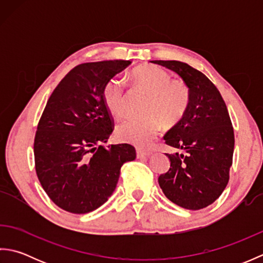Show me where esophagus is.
I'll return each instance as SVG.
<instances>
[{
  "label": "esophagus",
  "mask_w": 263,
  "mask_h": 263,
  "mask_svg": "<svg viewBox=\"0 0 263 263\" xmlns=\"http://www.w3.org/2000/svg\"><path fill=\"white\" fill-rule=\"evenodd\" d=\"M152 155L150 152H147V150H143V149H138L137 150V157L138 158H142V157H148V156Z\"/></svg>",
  "instance_id": "34e87169"
}]
</instances>
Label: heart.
I'll return each mask as SVG.
<instances>
[{
  "mask_svg": "<svg viewBox=\"0 0 263 263\" xmlns=\"http://www.w3.org/2000/svg\"><path fill=\"white\" fill-rule=\"evenodd\" d=\"M137 82L152 93L144 109L146 117H130L117 126V137L138 147H149L160 135L163 124L172 127L178 124L191 103V92L185 82L172 80L171 76L157 65H142L133 71ZM103 99L106 107L115 116L126 111L125 81L113 77L105 83Z\"/></svg>",
  "mask_w": 263,
  "mask_h": 263,
  "instance_id": "obj_1",
  "label": "heart"
}]
</instances>
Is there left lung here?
<instances>
[{
  "label": "left lung",
  "mask_w": 263,
  "mask_h": 263,
  "mask_svg": "<svg viewBox=\"0 0 263 263\" xmlns=\"http://www.w3.org/2000/svg\"><path fill=\"white\" fill-rule=\"evenodd\" d=\"M174 71L191 92L185 116L166 133V144L185 152L166 154L170 170L158 177L172 202L190 210L214 203L230 180L233 164L234 130L219 90L202 72L180 61H152Z\"/></svg>",
  "instance_id": "8db88e82"
}]
</instances>
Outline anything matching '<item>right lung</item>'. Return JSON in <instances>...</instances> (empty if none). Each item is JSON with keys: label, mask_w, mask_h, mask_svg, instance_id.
Segmentation results:
<instances>
[{"label": "right lung", "mask_w": 263, "mask_h": 263, "mask_svg": "<svg viewBox=\"0 0 263 263\" xmlns=\"http://www.w3.org/2000/svg\"><path fill=\"white\" fill-rule=\"evenodd\" d=\"M130 64L114 60L77 65L47 100L33 141L35 168L44 191L65 211L99 208L113 194L122 165L136 159L131 144L102 146L114 130L103 88Z\"/></svg>", "instance_id": "1"}]
</instances>
